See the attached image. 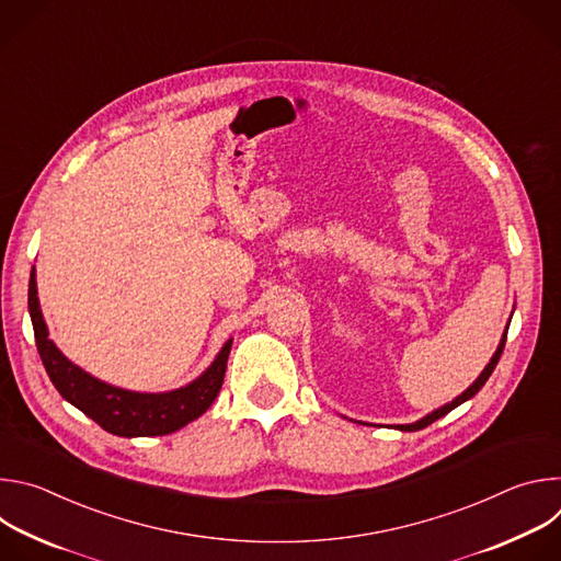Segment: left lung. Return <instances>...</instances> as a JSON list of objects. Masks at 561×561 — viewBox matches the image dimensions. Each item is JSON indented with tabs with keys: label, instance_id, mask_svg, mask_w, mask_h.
<instances>
[{
	"label": "left lung",
	"instance_id": "obj_1",
	"mask_svg": "<svg viewBox=\"0 0 561 561\" xmlns=\"http://www.w3.org/2000/svg\"><path fill=\"white\" fill-rule=\"evenodd\" d=\"M511 324V322H508ZM506 335H508V329H506V333L502 335V342H500V346H497V351H495V355L491 357V362L486 364V368L482 370V375H479L459 397H455L450 404H446V407H442V409H437V411H433V413H428L426 417H422V420H417L415 424H397L394 428L397 431H404V433H411V431H422V428H426V426H431L435 420H439V417H444V415H448L453 409H457L459 404H463L466 399H470V397H474L477 392H479V388H482L486 381H489V377L493 375V370H495V366H497V362H500V357H502V353H504V346H506Z\"/></svg>",
	"mask_w": 561,
	"mask_h": 561
}]
</instances>
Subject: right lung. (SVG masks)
Here are the masks:
<instances>
[{"mask_svg":"<svg viewBox=\"0 0 561 561\" xmlns=\"http://www.w3.org/2000/svg\"><path fill=\"white\" fill-rule=\"evenodd\" d=\"M28 310L33 319L35 344L53 386L66 402L113 435L152 437L175 433L208 411L224 383L232 340L221 346L213 364L191 383L169 392H137L111 386L89 375L68 362L55 342L48 340V329L37 299L35 268L31 271L28 282Z\"/></svg>","mask_w":561,"mask_h":561,"instance_id":"1","label":"right lung"}]
</instances>
